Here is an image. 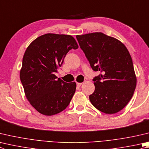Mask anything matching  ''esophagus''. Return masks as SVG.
I'll list each match as a JSON object with an SVG mask.
<instances>
[{"label":"esophagus","instance_id":"1","mask_svg":"<svg viewBox=\"0 0 149 149\" xmlns=\"http://www.w3.org/2000/svg\"><path fill=\"white\" fill-rule=\"evenodd\" d=\"M76 84H77V86H81V85H82V83H77Z\"/></svg>","mask_w":149,"mask_h":149}]
</instances>
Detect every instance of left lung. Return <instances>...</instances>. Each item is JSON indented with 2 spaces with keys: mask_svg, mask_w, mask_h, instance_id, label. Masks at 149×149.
Here are the masks:
<instances>
[{
  "mask_svg": "<svg viewBox=\"0 0 149 149\" xmlns=\"http://www.w3.org/2000/svg\"><path fill=\"white\" fill-rule=\"evenodd\" d=\"M76 38L92 69L102 72L93 79L91 104L105 114L120 111L132 98L137 83L128 50L119 40L102 32L77 35Z\"/></svg>",
  "mask_w": 149,
  "mask_h": 149,
  "instance_id": "1",
  "label": "left lung"
}]
</instances>
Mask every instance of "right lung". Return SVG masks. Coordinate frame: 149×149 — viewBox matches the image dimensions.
Here are the masks:
<instances>
[{"instance_id":"1","label":"right lung","mask_w":149,"mask_h":149,"mask_svg":"<svg viewBox=\"0 0 149 149\" xmlns=\"http://www.w3.org/2000/svg\"><path fill=\"white\" fill-rule=\"evenodd\" d=\"M78 47L70 35L48 33L37 38L24 54L20 79L30 104L42 115L51 116L69 105L76 89L55 75L67 53Z\"/></svg>"}]
</instances>
